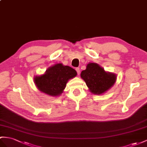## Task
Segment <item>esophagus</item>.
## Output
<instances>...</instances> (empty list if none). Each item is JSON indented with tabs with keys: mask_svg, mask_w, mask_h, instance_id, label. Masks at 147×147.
Returning <instances> with one entry per match:
<instances>
[{
	"mask_svg": "<svg viewBox=\"0 0 147 147\" xmlns=\"http://www.w3.org/2000/svg\"><path fill=\"white\" fill-rule=\"evenodd\" d=\"M76 71H77V73H78V74L79 75L80 74V68H79V67H76Z\"/></svg>",
	"mask_w": 147,
	"mask_h": 147,
	"instance_id": "obj_1",
	"label": "esophagus"
}]
</instances>
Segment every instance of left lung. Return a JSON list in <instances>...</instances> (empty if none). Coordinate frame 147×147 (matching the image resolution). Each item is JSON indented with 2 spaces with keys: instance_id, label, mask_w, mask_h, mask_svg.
I'll return each mask as SVG.
<instances>
[{
  "instance_id": "left-lung-1",
  "label": "left lung",
  "mask_w": 147,
  "mask_h": 147,
  "mask_svg": "<svg viewBox=\"0 0 147 147\" xmlns=\"http://www.w3.org/2000/svg\"><path fill=\"white\" fill-rule=\"evenodd\" d=\"M81 77L86 82L90 91L100 94L109 89L116 81L114 74L107 73L102 67L94 63H89L81 73Z\"/></svg>"
}]
</instances>
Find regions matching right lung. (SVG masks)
I'll return each instance as SVG.
<instances>
[{"instance_id": "obj_1", "label": "right lung", "mask_w": 147, "mask_h": 147, "mask_svg": "<svg viewBox=\"0 0 147 147\" xmlns=\"http://www.w3.org/2000/svg\"><path fill=\"white\" fill-rule=\"evenodd\" d=\"M76 75V70L72 67L59 63L48 68L42 76H36L34 81L40 91L56 96L63 92L67 81Z\"/></svg>"}]
</instances>
